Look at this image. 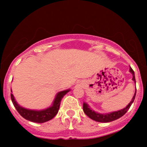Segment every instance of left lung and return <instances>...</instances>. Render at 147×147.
<instances>
[{"mask_svg": "<svg viewBox=\"0 0 147 147\" xmlns=\"http://www.w3.org/2000/svg\"><path fill=\"white\" fill-rule=\"evenodd\" d=\"M130 72H131V74L133 75V80L134 81V82L136 83V78H135V74L134 71L133 70V69L130 67ZM136 92H135L134 95L132 100L131 101V102L126 106V108L122 109V110H119L117 111H115V112L110 113H106V114H100L98 113H96L93 110H91V109L89 107L88 105L86 103H84L83 104V110L84 112L85 113V114L88 117H89L90 119H93V120L96 121V122H110L112 121L115 120V119H119L121 117H122L124 114L129 111V109L131 107V104H133V102H134L135 97H136Z\"/></svg>", "mask_w": 147, "mask_h": 147, "instance_id": "8db88e82", "label": "left lung"}]
</instances>
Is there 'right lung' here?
I'll return each mask as SVG.
<instances>
[{"label": "right lung", "instance_id": "obj_1", "mask_svg": "<svg viewBox=\"0 0 147 147\" xmlns=\"http://www.w3.org/2000/svg\"><path fill=\"white\" fill-rule=\"evenodd\" d=\"M70 90H65L61 91L58 92L54 100L53 104L48 109H44L41 111H34V110H30V109H25L22 106H19L15 100V98L12 93H11V99L12 101L14 107L16 108V111L23 118H25L27 120H29L30 122H36V123H43L52 119V118L55 117L58 113L59 109L61 104V101L63 96L68 92Z\"/></svg>", "mask_w": 147, "mask_h": 147}]
</instances>
